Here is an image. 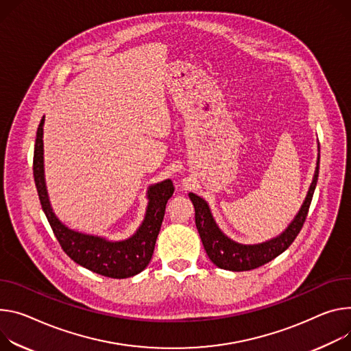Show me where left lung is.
<instances>
[{
  "mask_svg": "<svg viewBox=\"0 0 351 351\" xmlns=\"http://www.w3.org/2000/svg\"><path fill=\"white\" fill-rule=\"evenodd\" d=\"M317 151H319V143H317ZM317 175H319V152H317L316 168L312 178V183L308 189L306 197L294 219L290 222L289 227L276 238L254 245H243L228 238L217 226V222L208 207V203L195 193H189V197L195 206L196 227L210 261L219 269L231 271H246L258 269L269 263L284 250H287V247L294 242V239L297 238L304 226L316 187Z\"/></svg>",
  "mask_w": 351,
  "mask_h": 351,
  "instance_id": "obj_1",
  "label": "left lung"
}]
</instances>
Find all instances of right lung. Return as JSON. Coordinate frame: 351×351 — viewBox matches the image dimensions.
Segmentation results:
<instances>
[{
	"instance_id": "1",
	"label": "right lung",
	"mask_w": 351,
	"mask_h": 351,
	"mask_svg": "<svg viewBox=\"0 0 351 351\" xmlns=\"http://www.w3.org/2000/svg\"><path fill=\"white\" fill-rule=\"evenodd\" d=\"M43 124L45 117L40 120L36 133L34 176L42 208L62 250L80 266L105 277L127 278L141 273L152 258L167 203L173 195L175 187L172 180L165 179L148 187V204L144 219L130 238L110 241L104 237L74 231L57 218L49 200L45 179Z\"/></svg>"
}]
</instances>
